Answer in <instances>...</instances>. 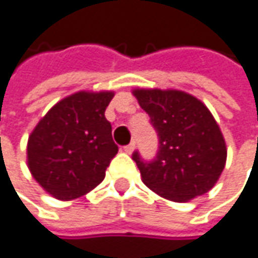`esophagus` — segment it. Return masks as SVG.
<instances>
[{"label": "esophagus", "mask_w": 258, "mask_h": 258, "mask_svg": "<svg viewBox=\"0 0 258 258\" xmlns=\"http://www.w3.org/2000/svg\"><path fill=\"white\" fill-rule=\"evenodd\" d=\"M134 147H136V144H134V142H131V143L127 144V146H124V152H125V153H131V152L134 150Z\"/></svg>", "instance_id": "obj_1"}]
</instances>
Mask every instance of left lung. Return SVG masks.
<instances>
[{"instance_id": "8db88e82", "label": "left lung", "mask_w": 258, "mask_h": 258, "mask_svg": "<svg viewBox=\"0 0 258 258\" xmlns=\"http://www.w3.org/2000/svg\"><path fill=\"white\" fill-rule=\"evenodd\" d=\"M133 93L159 137L155 159L133 153L144 184L178 203L213 188L225 168L226 146L205 103L179 90L137 89Z\"/></svg>"}]
</instances>
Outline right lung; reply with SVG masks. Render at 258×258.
Returning <instances> with one entry per match:
<instances>
[{
    "mask_svg": "<svg viewBox=\"0 0 258 258\" xmlns=\"http://www.w3.org/2000/svg\"><path fill=\"white\" fill-rule=\"evenodd\" d=\"M112 92H79L45 115L27 142L33 178L58 200L82 197L99 185L118 153L105 109Z\"/></svg>",
    "mask_w": 258,
    "mask_h": 258,
    "instance_id": "1",
    "label": "right lung"
}]
</instances>
